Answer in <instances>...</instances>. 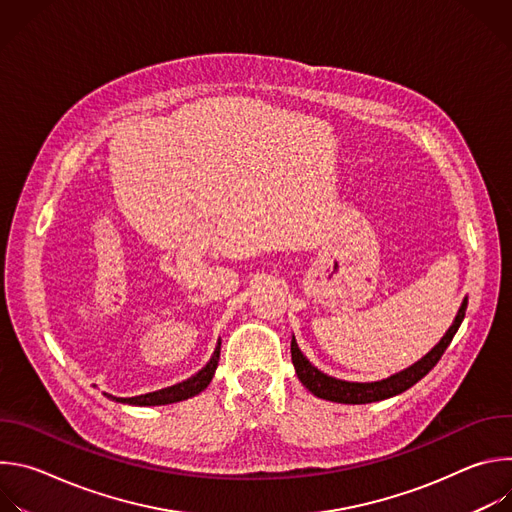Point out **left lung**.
<instances>
[{
	"label": "left lung",
	"instance_id": "8db88e82",
	"mask_svg": "<svg viewBox=\"0 0 512 512\" xmlns=\"http://www.w3.org/2000/svg\"><path fill=\"white\" fill-rule=\"evenodd\" d=\"M466 308H468V298H464L462 308H460L454 324L446 332V336L440 342H437L421 360H417L413 367H409V369H405V371H401V373H397V375H393L385 381L346 383V381H340V379H332V377L320 373L314 367V364L302 354V350L298 348L296 338H291V362H294L298 379L302 381V385L320 399H328V401H336V403H352V405L383 401V399H389L393 395H399V393L407 391L409 387H413L417 381H421L435 367L437 360L442 358V354L450 346L454 334L458 332V328H460V324L466 316Z\"/></svg>",
	"mask_w": 512,
	"mask_h": 512
}]
</instances>
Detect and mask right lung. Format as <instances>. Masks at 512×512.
I'll return each mask as SVG.
<instances>
[{
	"mask_svg": "<svg viewBox=\"0 0 512 512\" xmlns=\"http://www.w3.org/2000/svg\"><path fill=\"white\" fill-rule=\"evenodd\" d=\"M218 356H221V342H218L210 362L192 379H188L184 383H178L174 387L156 391V393L129 397V399H121V397H113V399L119 401V403H129V405H168V403H176V401H184L188 397H194L210 385V381L214 377V371H216V364H218ZM107 397H111V395H107Z\"/></svg>",
	"mask_w": 512,
	"mask_h": 512,
	"instance_id": "1",
	"label": "right lung"
}]
</instances>
